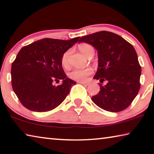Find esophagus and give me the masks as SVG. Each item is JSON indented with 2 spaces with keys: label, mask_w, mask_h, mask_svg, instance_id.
<instances>
[{
  "label": "esophagus",
  "mask_w": 154,
  "mask_h": 154,
  "mask_svg": "<svg viewBox=\"0 0 154 154\" xmlns=\"http://www.w3.org/2000/svg\"><path fill=\"white\" fill-rule=\"evenodd\" d=\"M81 84H82L83 85H85V86H88V85H89L90 83H87V82H79Z\"/></svg>",
  "instance_id": "1"
}]
</instances>
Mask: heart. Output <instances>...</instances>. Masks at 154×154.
I'll list each match as a JSON object with an SVG mask.
<instances>
[{
    "mask_svg": "<svg viewBox=\"0 0 154 154\" xmlns=\"http://www.w3.org/2000/svg\"><path fill=\"white\" fill-rule=\"evenodd\" d=\"M79 49L80 51L86 57L90 56V54H94V49L93 47L87 43H82L79 45ZM71 54V50H68L64 52L62 55L61 59V63L63 66H66L69 62V57ZM93 70L90 68H88L85 69H74L69 73V76L72 79L80 81V82H84L86 80L88 76L92 74Z\"/></svg>",
    "mask_w": 154,
    "mask_h": 154,
    "instance_id": "heart-1",
    "label": "heart"
}]
</instances>
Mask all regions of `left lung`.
Masks as SVG:
<instances>
[{"instance_id":"8db88e82","label":"left lung","mask_w":154,"mask_h":154,"mask_svg":"<svg viewBox=\"0 0 154 154\" xmlns=\"http://www.w3.org/2000/svg\"><path fill=\"white\" fill-rule=\"evenodd\" d=\"M92 45L98 51V65L94 78L100 91L92 97L99 107L110 112H119L128 107L139 92L141 75L134 47L118 35L100 31L80 38L79 43Z\"/></svg>"}]
</instances>
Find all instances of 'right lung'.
<instances>
[{"mask_svg":"<svg viewBox=\"0 0 154 154\" xmlns=\"http://www.w3.org/2000/svg\"><path fill=\"white\" fill-rule=\"evenodd\" d=\"M79 37L70 40L45 38L23 47L11 65V84L14 92L26 108L47 112L59 106L76 82L66 77L62 66L64 52ZM63 80L55 87L54 80Z\"/></svg>","mask_w":154,"mask_h":154,"instance_id":"add662e5","label":"right lung"}]
</instances>
